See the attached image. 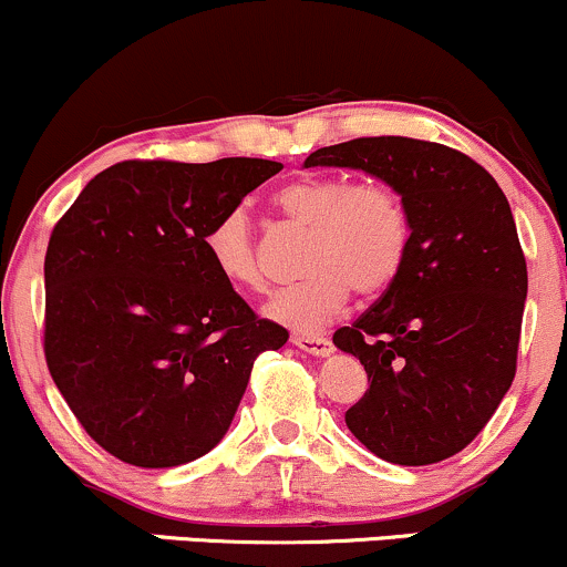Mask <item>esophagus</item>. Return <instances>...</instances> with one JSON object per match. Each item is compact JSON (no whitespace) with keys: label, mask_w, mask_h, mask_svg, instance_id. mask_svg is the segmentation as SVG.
Wrapping results in <instances>:
<instances>
[{"label":"esophagus","mask_w":567,"mask_h":567,"mask_svg":"<svg viewBox=\"0 0 567 567\" xmlns=\"http://www.w3.org/2000/svg\"><path fill=\"white\" fill-rule=\"evenodd\" d=\"M292 343L298 349H303L306 354H315V357H328L333 351V341L324 336H292Z\"/></svg>","instance_id":"34e87169"}]
</instances>
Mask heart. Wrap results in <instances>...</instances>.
Returning a JSON list of instances; mask_svg holds the SVG:
<instances>
[{
    "mask_svg": "<svg viewBox=\"0 0 567 567\" xmlns=\"http://www.w3.org/2000/svg\"><path fill=\"white\" fill-rule=\"evenodd\" d=\"M275 207L309 229L303 250V271L309 275L285 288L269 306V315L282 324L315 333L341 315L351 290L379 296L400 277L410 250V213L389 184L303 175L279 188ZM205 250L231 288H266L256 239L243 210L226 213L210 226Z\"/></svg>",
    "mask_w": 567,
    "mask_h": 567,
    "instance_id": "b5f03b06",
    "label": "heart"
}]
</instances>
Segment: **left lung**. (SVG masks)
<instances>
[{"instance_id":"left-lung-1","label":"left lung","mask_w":567,"mask_h":567,"mask_svg":"<svg viewBox=\"0 0 567 567\" xmlns=\"http://www.w3.org/2000/svg\"><path fill=\"white\" fill-rule=\"evenodd\" d=\"M306 167L386 181L410 213V250L383 296L333 343L365 365L347 426L389 464L426 466L483 432L517 373L528 266L493 175L451 146L402 135L317 148Z\"/></svg>"}]
</instances>
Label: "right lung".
<instances>
[{
	"mask_svg": "<svg viewBox=\"0 0 567 567\" xmlns=\"http://www.w3.org/2000/svg\"><path fill=\"white\" fill-rule=\"evenodd\" d=\"M279 162L127 159L97 173L50 234L44 360L84 432L143 470L181 466L224 440L261 351V320L205 250L210 226Z\"/></svg>",
	"mask_w": 567,
	"mask_h": 567,
	"instance_id": "1",
	"label": "right lung"
}]
</instances>
